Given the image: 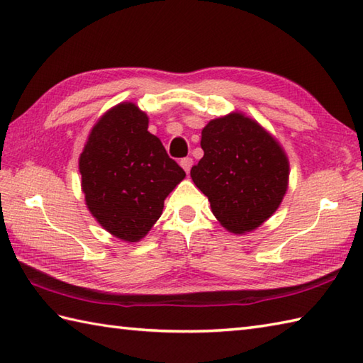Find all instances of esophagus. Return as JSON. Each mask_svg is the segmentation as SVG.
<instances>
[{"mask_svg":"<svg viewBox=\"0 0 363 363\" xmlns=\"http://www.w3.org/2000/svg\"><path fill=\"white\" fill-rule=\"evenodd\" d=\"M191 165H194V159H191V157H184V159H181V167H182L184 169H186L187 173L190 172Z\"/></svg>","mask_w":363,"mask_h":363,"instance_id":"obj_1","label":"esophagus"}]
</instances>
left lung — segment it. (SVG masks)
Instances as JSON below:
<instances>
[{"label":"left lung","instance_id":"8db88e82","mask_svg":"<svg viewBox=\"0 0 363 363\" xmlns=\"http://www.w3.org/2000/svg\"><path fill=\"white\" fill-rule=\"evenodd\" d=\"M201 148L204 156L190 176L223 226L243 234L272 217L289 182L287 156L272 135L242 113H230L209 121Z\"/></svg>","mask_w":363,"mask_h":363}]
</instances>
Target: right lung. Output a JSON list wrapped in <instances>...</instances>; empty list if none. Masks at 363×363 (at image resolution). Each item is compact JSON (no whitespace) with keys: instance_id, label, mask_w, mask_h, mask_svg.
<instances>
[{"instance_id":"right-lung-1","label":"right lung","mask_w":363,"mask_h":363,"mask_svg":"<svg viewBox=\"0 0 363 363\" xmlns=\"http://www.w3.org/2000/svg\"><path fill=\"white\" fill-rule=\"evenodd\" d=\"M79 172L89 211L126 242L148 234L165 198L186 177L159 138L148 133L146 113L133 103L115 106L91 129Z\"/></svg>"}]
</instances>
